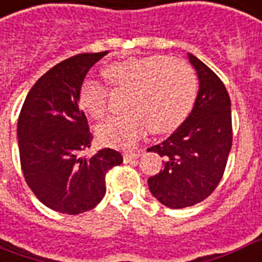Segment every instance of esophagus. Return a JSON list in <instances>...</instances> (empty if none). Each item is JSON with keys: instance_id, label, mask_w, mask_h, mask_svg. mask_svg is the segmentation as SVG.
Instances as JSON below:
<instances>
[{"instance_id": "34e87169", "label": "esophagus", "mask_w": 262, "mask_h": 262, "mask_svg": "<svg viewBox=\"0 0 262 262\" xmlns=\"http://www.w3.org/2000/svg\"><path fill=\"white\" fill-rule=\"evenodd\" d=\"M141 156H143V151L141 150L133 151V152H125V154H123V160H125L126 162H129V161L136 160V158H139V157Z\"/></svg>"}]
</instances>
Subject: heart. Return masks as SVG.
I'll use <instances>...</instances> for the list:
<instances>
[{
	"mask_svg": "<svg viewBox=\"0 0 262 262\" xmlns=\"http://www.w3.org/2000/svg\"><path fill=\"white\" fill-rule=\"evenodd\" d=\"M114 87L127 89L125 115L110 118L97 127L98 141L110 147H130L148 127L162 135L179 127L194 106L199 79L183 59L164 55L132 57L104 68ZM108 90L101 82L86 77L79 89V102L93 119L106 112Z\"/></svg>",
	"mask_w": 262,
	"mask_h": 262,
	"instance_id": "heart-1",
	"label": "heart"
}]
</instances>
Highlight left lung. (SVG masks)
Returning <instances> with one entry per match:
<instances>
[{
  "instance_id": "obj_1",
  "label": "left lung",
  "mask_w": 262,
  "mask_h": 262,
  "mask_svg": "<svg viewBox=\"0 0 262 262\" xmlns=\"http://www.w3.org/2000/svg\"><path fill=\"white\" fill-rule=\"evenodd\" d=\"M187 57L200 82L194 106L166 140L147 148L165 160L164 169L148 178L151 194L175 210L205 200L216 189L232 148L228 90L204 62Z\"/></svg>"
}]
</instances>
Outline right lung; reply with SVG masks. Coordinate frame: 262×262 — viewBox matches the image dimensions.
I'll use <instances>...</instances> for the list:
<instances>
[{"instance_id":"add662e5","label":"right lung","mask_w":262,"mask_h":262,"mask_svg":"<svg viewBox=\"0 0 262 262\" xmlns=\"http://www.w3.org/2000/svg\"><path fill=\"white\" fill-rule=\"evenodd\" d=\"M108 52L77 54L44 73L30 89L17 119V146L26 183L42 204L61 214L94 208L105 194V175L121 165L118 151L87 158L93 136L79 108V89Z\"/></svg>"}]
</instances>
